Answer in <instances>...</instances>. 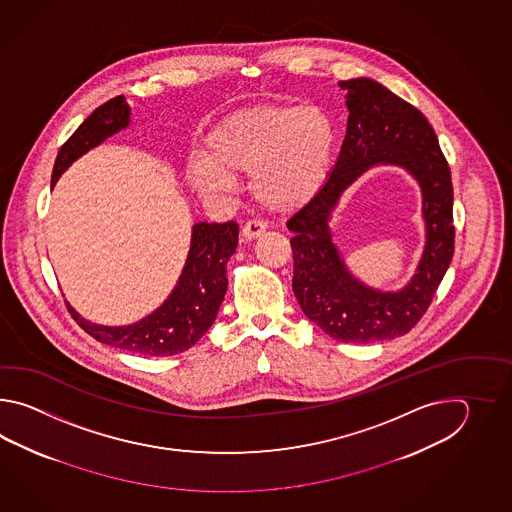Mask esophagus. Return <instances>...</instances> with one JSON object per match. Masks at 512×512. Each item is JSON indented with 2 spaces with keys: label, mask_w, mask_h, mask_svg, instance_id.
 <instances>
[{
  "label": "esophagus",
  "mask_w": 512,
  "mask_h": 512,
  "mask_svg": "<svg viewBox=\"0 0 512 512\" xmlns=\"http://www.w3.org/2000/svg\"><path fill=\"white\" fill-rule=\"evenodd\" d=\"M265 230H267L265 223H261V221H247V223L243 225V229H241V236H243L245 240H254V238L263 236Z\"/></svg>",
  "instance_id": "34e87169"
}]
</instances>
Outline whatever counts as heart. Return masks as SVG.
<instances>
[{
	"instance_id": "heart-1",
	"label": "heart",
	"mask_w": 512,
	"mask_h": 512,
	"mask_svg": "<svg viewBox=\"0 0 512 512\" xmlns=\"http://www.w3.org/2000/svg\"><path fill=\"white\" fill-rule=\"evenodd\" d=\"M337 142V124L320 106L238 109L208 133L203 161L186 177L199 194H216L230 190L234 177L251 175L261 207L296 212L326 185Z\"/></svg>"
}]
</instances>
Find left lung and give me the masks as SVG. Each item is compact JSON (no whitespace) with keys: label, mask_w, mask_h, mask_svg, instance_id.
<instances>
[{"label":"left lung","mask_w":512,"mask_h":512,"mask_svg":"<svg viewBox=\"0 0 512 512\" xmlns=\"http://www.w3.org/2000/svg\"><path fill=\"white\" fill-rule=\"evenodd\" d=\"M346 91L348 130L320 194L287 221L293 293L304 315L340 342L370 344L406 335L425 315L454 256L450 168L425 115L371 78L338 82ZM392 163L422 188L426 247L399 292L373 290L348 271L328 221L341 194L373 165Z\"/></svg>","instance_id":"obj_1"}]
</instances>
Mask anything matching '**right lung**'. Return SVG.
Instances as JSON below:
<instances>
[{"instance_id": "obj_1", "label": "right lung", "mask_w": 512, "mask_h": 512, "mask_svg": "<svg viewBox=\"0 0 512 512\" xmlns=\"http://www.w3.org/2000/svg\"><path fill=\"white\" fill-rule=\"evenodd\" d=\"M131 109L126 98L115 97L98 106L56 155L51 188L60 175L84 153L97 148L111 135L126 130ZM240 227L229 223L199 221L192 227L185 267L170 296L153 313L130 326H100L78 315L66 300L78 326L98 342L146 357H170L192 348L218 316L227 293V263L238 247Z\"/></svg>"}]
</instances>
